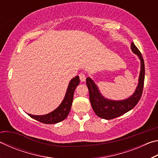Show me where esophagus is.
<instances>
[{"mask_svg":"<svg viewBox=\"0 0 158 158\" xmlns=\"http://www.w3.org/2000/svg\"><path fill=\"white\" fill-rule=\"evenodd\" d=\"M79 78H80V81H81V82H84L85 81V76L84 73H80Z\"/></svg>","mask_w":158,"mask_h":158,"instance_id":"esophagus-1","label":"esophagus"}]
</instances>
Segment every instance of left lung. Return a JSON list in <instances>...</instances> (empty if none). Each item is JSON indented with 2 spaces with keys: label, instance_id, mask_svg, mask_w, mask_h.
<instances>
[{
  "label": "left lung",
  "instance_id": "left-lung-1",
  "mask_svg": "<svg viewBox=\"0 0 158 158\" xmlns=\"http://www.w3.org/2000/svg\"><path fill=\"white\" fill-rule=\"evenodd\" d=\"M132 52L139 58L141 69L139 76L138 84L135 91L132 95L125 100H114L104 97L100 93L98 85L90 77L86 78V84L89 91L90 102L95 114L102 118L106 120L113 119L127 113L137 105L142 95L144 78H145V66L141 53L135 44L131 43Z\"/></svg>",
  "mask_w": 158,
  "mask_h": 158
}]
</instances>
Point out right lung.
Here are the masks:
<instances>
[{
	"mask_svg": "<svg viewBox=\"0 0 158 158\" xmlns=\"http://www.w3.org/2000/svg\"><path fill=\"white\" fill-rule=\"evenodd\" d=\"M79 82V76H77L71 79L62 102L53 111L45 115H33L30 114H28V115L36 121L45 124H55L65 120L70 111L73 101L74 92Z\"/></svg>",
	"mask_w": 158,
	"mask_h": 158,
	"instance_id": "add662e5",
	"label": "right lung"
}]
</instances>
